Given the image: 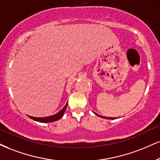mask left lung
Returning a JSON list of instances; mask_svg holds the SVG:
<instances>
[{"label":"left lung","instance_id":"8db88e82","mask_svg":"<svg viewBox=\"0 0 160 160\" xmlns=\"http://www.w3.org/2000/svg\"><path fill=\"white\" fill-rule=\"evenodd\" d=\"M96 114V115H97L98 116H100V117H102V118H104V119H114V118H110V117H104V116H100V115H98V114H97V113H94Z\"/></svg>","mask_w":160,"mask_h":160}]
</instances>
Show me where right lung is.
Returning <instances> with one entry per match:
<instances>
[{
    "label": "right lung",
    "mask_w": 160,
    "mask_h": 160,
    "mask_svg": "<svg viewBox=\"0 0 160 160\" xmlns=\"http://www.w3.org/2000/svg\"><path fill=\"white\" fill-rule=\"evenodd\" d=\"M68 102L66 104V105L63 108L62 110H61L58 113L55 114V115H52L50 116H47V117H42V118L34 117V116H28L30 118V119L35 120V121H37L39 122H43V123H47V122H52L57 121V120L60 119L63 116V115H64L65 110H66L67 108H68Z\"/></svg>",
    "instance_id": "add662e5"
}]
</instances>
